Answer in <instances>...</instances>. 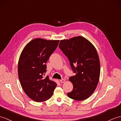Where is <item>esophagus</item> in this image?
Segmentation results:
<instances>
[{"label":"esophagus","mask_w":121,"mask_h":121,"mask_svg":"<svg viewBox=\"0 0 121 121\" xmlns=\"http://www.w3.org/2000/svg\"><path fill=\"white\" fill-rule=\"evenodd\" d=\"M60 81L61 82V83H63L65 82V79H60Z\"/></svg>","instance_id":"1"}]
</instances>
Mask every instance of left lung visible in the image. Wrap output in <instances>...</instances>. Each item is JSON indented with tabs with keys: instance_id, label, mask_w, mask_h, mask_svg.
Here are the masks:
<instances>
[{
	"instance_id": "obj_1",
	"label": "left lung",
	"mask_w": 121,
	"mask_h": 121,
	"mask_svg": "<svg viewBox=\"0 0 121 121\" xmlns=\"http://www.w3.org/2000/svg\"><path fill=\"white\" fill-rule=\"evenodd\" d=\"M59 48L75 73L69 78L73 88L67 95L77 101L87 99L95 91L99 81L100 63L95 47L85 38L78 36L60 40Z\"/></svg>"
}]
</instances>
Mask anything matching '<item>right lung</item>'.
<instances>
[{"label": "right lung", "instance_id": "1", "mask_svg": "<svg viewBox=\"0 0 121 121\" xmlns=\"http://www.w3.org/2000/svg\"><path fill=\"white\" fill-rule=\"evenodd\" d=\"M59 42L36 38L25 46L20 56L18 65L19 81L26 95L35 102L49 99L57 86L45 75L46 63L56 49Z\"/></svg>", "mask_w": 121, "mask_h": 121}]
</instances>
